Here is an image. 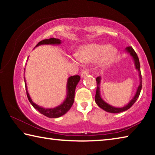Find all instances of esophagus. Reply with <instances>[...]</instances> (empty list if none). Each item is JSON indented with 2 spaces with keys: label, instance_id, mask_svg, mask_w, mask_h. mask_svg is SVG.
Wrapping results in <instances>:
<instances>
[{
  "label": "esophagus",
  "instance_id": "1",
  "mask_svg": "<svg viewBox=\"0 0 155 155\" xmlns=\"http://www.w3.org/2000/svg\"><path fill=\"white\" fill-rule=\"evenodd\" d=\"M89 74V70L87 69H85V70H83L82 72H81V77L83 78L86 77V76Z\"/></svg>",
  "mask_w": 155,
  "mask_h": 155
}]
</instances>
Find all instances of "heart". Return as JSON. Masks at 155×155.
Masks as SVG:
<instances>
[{"mask_svg":"<svg viewBox=\"0 0 155 155\" xmlns=\"http://www.w3.org/2000/svg\"><path fill=\"white\" fill-rule=\"evenodd\" d=\"M114 54V49L108 45L100 44H88L84 46L78 52V58L85 62L96 61L102 59L107 61Z\"/></svg>","mask_w":155,"mask_h":155,"instance_id":"heart-1","label":"heart"}]
</instances>
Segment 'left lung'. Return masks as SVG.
<instances>
[{"label":"left lung","instance_id":"8db88e82","mask_svg":"<svg viewBox=\"0 0 155 155\" xmlns=\"http://www.w3.org/2000/svg\"><path fill=\"white\" fill-rule=\"evenodd\" d=\"M125 51L127 52H128L130 55L133 57V60H134L135 62V68L138 70L139 72V76H140V85H139L137 91H136L135 95L133 97V98L131 100V101L128 103L127 105L123 107H113L111 105H110L108 103H107L106 102H104L103 101V98H101V94H100V84H101V77H98L96 78V83H97V88H96V96H95V101L96 104H98L99 107H101V109H103L104 111L107 112H109V113H113V114H117V113H120V112H123L124 111H127L129 108H130L133 104L135 103V101H137L139 96H140L141 90V87H142V80H141V71H140V61H139V58L137 57V54H136L135 51L133 50L132 47L128 46L125 49Z\"/></svg>","mask_w":155,"mask_h":155}]
</instances>
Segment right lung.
I'll list each match as a JSON object with an SVG mask.
<instances>
[{
	"label": "right lung",
	"instance_id": "1",
	"mask_svg": "<svg viewBox=\"0 0 155 155\" xmlns=\"http://www.w3.org/2000/svg\"><path fill=\"white\" fill-rule=\"evenodd\" d=\"M61 43V41L59 40V39L56 38H50L47 39V40H44L41 41L37 44L36 46L43 45V44H57L59 45ZM81 79L80 76L78 75H74L70 77L68 79L67 82V96L65 98V101L63 102L58 107H54V108H51V109H46L42 107H40L34 103L31 100V97L29 96L27 91V84H26V81L25 79V87H26V91H27V98L29 101L30 103L32 104V106L35 109L41 113V114L45 115V116L48 117H51V118H57V117H61L63 115L66 114V113L69 111L70 109L71 108L73 103H74V92H75V89L77 87L78 83L79 82Z\"/></svg>",
	"mask_w": 155,
	"mask_h": 155
}]
</instances>
